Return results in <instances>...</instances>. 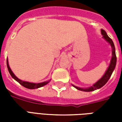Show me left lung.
Listing matches in <instances>:
<instances>
[{
  "mask_svg": "<svg viewBox=\"0 0 122 122\" xmlns=\"http://www.w3.org/2000/svg\"><path fill=\"white\" fill-rule=\"evenodd\" d=\"M101 34L102 35L103 38L107 41L110 44L111 47H112V59H111L110 65L108 66V68L107 70V71L105 73V74L103 75V76L99 81H97L95 84L93 85V86L88 87V88H80V87H76V86H75L74 85H72V86H74L75 88H76L77 90H80V91H83V92H92V91H94V90H97V89H99L101 87H102L108 82V80H109V78L111 76V75H112L113 71L115 69L116 64V56L114 44L112 39L107 35V32H105V30L101 29Z\"/></svg>",
  "mask_w": 122,
  "mask_h": 122,
  "instance_id": "1",
  "label": "left lung"
}]
</instances>
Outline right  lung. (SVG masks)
Masks as SVG:
<instances>
[{
  "label": "right lung",
  "instance_id": "add662e5",
  "mask_svg": "<svg viewBox=\"0 0 122 122\" xmlns=\"http://www.w3.org/2000/svg\"><path fill=\"white\" fill-rule=\"evenodd\" d=\"M6 63H7V67H8V70L10 74V75L12 76V78H13L14 80H15L17 82H19L21 86H23V87H26V88H28V89H36V88L42 87V86H45V85L47 84L48 82L50 81V80L46 81V82H42V83H38V84H35V83H30V82L22 81V80H20L19 78H17V77L15 76L14 74L12 72V70L10 69V66H9V65H8V59H7Z\"/></svg>",
  "mask_w": 122,
  "mask_h": 122
}]
</instances>
